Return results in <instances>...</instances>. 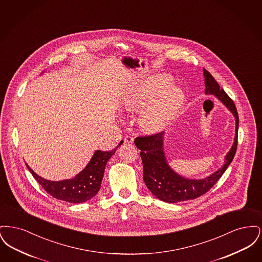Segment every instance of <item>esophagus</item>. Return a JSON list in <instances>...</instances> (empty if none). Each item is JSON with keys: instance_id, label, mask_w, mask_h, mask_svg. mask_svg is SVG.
<instances>
[{"instance_id": "34e87169", "label": "esophagus", "mask_w": 262, "mask_h": 262, "mask_svg": "<svg viewBox=\"0 0 262 262\" xmlns=\"http://www.w3.org/2000/svg\"><path fill=\"white\" fill-rule=\"evenodd\" d=\"M124 140H125V142L129 143V144H132L134 142V138H133V137H130V136H125Z\"/></svg>"}]
</instances>
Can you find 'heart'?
<instances>
[{"label":"heart","mask_w":262,"mask_h":262,"mask_svg":"<svg viewBox=\"0 0 262 262\" xmlns=\"http://www.w3.org/2000/svg\"><path fill=\"white\" fill-rule=\"evenodd\" d=\"M171 81V77L167 75L155 76L150 82L140 89L137 97V104L140 106L145 105L164 88L170 85ZM162 92L153 100L151 105L141 116V125L147 130H157L161 128L174 117L182 105L183 92L180 88L169 86Z\"/></svg>","instance_id":"heart-1"}]
</instances>
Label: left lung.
<instances>
[{
  "label": "left lung",
  "instance_id": "obj_1",
  "mask_svg": "<svg viewBox=\"0 0 262 262\" xmlns=\"http://www.w3.org/2000/svg\"><path fill=\"white\" fill-rule=\"evenodd\" d=\"M205 78V93L214 94L221 100L236 119V137L231 150L226 156V162L217 172L203 180H188L183 178L168 166L163 152V132L149 136L137 137L135 143L140 150L143 164V181L150 191L159 200L176 203L179 201L195 200L206 193L224 174L226 169L234 159L237 147L238 115L234 101L229 97L223 88H220L211 74L203 69Z\"/></svg>",
  "mask_w": 262,
  "mask_h": 262
}]
</instances>
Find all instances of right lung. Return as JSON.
Listing matches in <instances>:
<instances>
[{"label": "right lung", "instance_id": "1", "mask_svg": "<svg viewBox=\"0 0 262 262\" xmlns=\"http://www.w3.org/2000/svg\"><path fill=\"white\" fill-rule=\"evenodd\" d=\"M121 144L122 141L118 146H116V148L110 151L97 150L88 166L72 180L60 182L47 181L35 174L27 165L26 167L39 185L56 200H63L71 203H81L92 199L99 191L105 166Z\"/></svg>", "mask_w": 262, "mask_h": 262}]
</instances>
